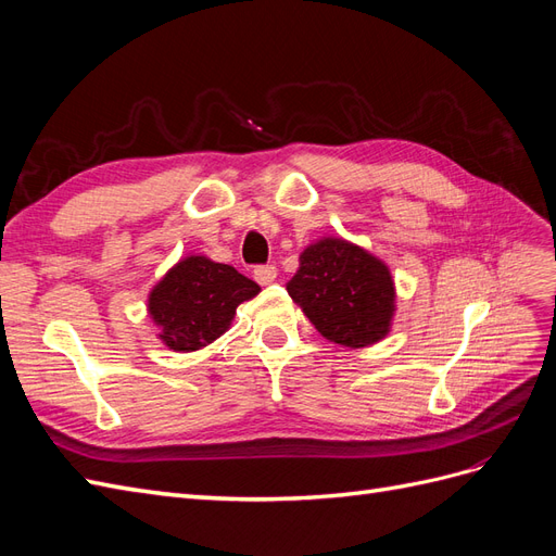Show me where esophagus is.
Listing matches in <instances>:
<instances>
[{
	"mask_svg": "<svg viewBox=\"0 0 556 556\" xmlns=\"http://www.w3.org/2000/svg\"><path fill=\"white\" fill-rule=\"evenodd\" d=\"M276 276H278V268L274 264H260V266H255V280L260 285H271L276 280Z\"/></svg>",
	"mask_w": 556,
	"mask_h": 556,
	"instance_id": "34e87169",
	"label": "esophagus"
}]
</instances>
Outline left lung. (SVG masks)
I'll return each mask as SVG.
<instances>
[{
    "label": "left lung",
    "mask_w": 556,
    "mask_h": 556,
    "mask_svg": "<svg viewBox=\"0 0 556 556\" xmlns=\"http://www.w3.org/2000/svg\"><path fill=\"white\" fill-rule=\"evenodd\" d=\"M288 292L325 339L366 348L384 339L394 315V280L380 260L343 239H323L299 257Z\"/></svg>",
    "instance_id": "left-lung-1"
}]
</instances>
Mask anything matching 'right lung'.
I'll list each match as a JSON object with an SVG mask.
<instances>
[{"instance_id": "right-lung-1", "label": "right lung", "mask_w": 556, "mask_h": 556, "mask_svg": "<svg viewBox=\"0 0 556 556\" xmlns=\"http://www.w3.org/2000/svg\"><path fill=\"white\" fill-rule=\"evenodd\" d=\"M257 292L260 285L233 266L192 255L180 260L155 285L148 311L166 345L176 352H192L225 333L239 304Z\"/></svg>"}]
</instances>
